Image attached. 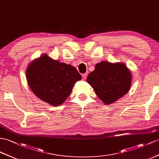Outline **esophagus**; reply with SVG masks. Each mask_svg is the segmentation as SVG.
Segmentation results:
<instances>
[{
  "instance_id": "obj_1",
  "label": "esophagus",
  "mask_w": 159,
  "mask_h": 159,
  "mask_svg": "<svg viewBox=\"0 0 159 159\" xmlns=\"http://www.w3.org/2000/svg\"><path fill=\"white\" fill-rule=\"evenodd\" d=\"M87 75H88V73H84V74H82V77L84 80H86V77H87Z\"/></svg>"
}]
</instances>
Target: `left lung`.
Instances as JSON below:
<instances>
[{"label":"left lung","mask_w":159,"mask_h":159,"mask_svg":"<svg viewBox=\"0 0 159 159\" xmlns=\"http://www.w3.org/2000/svg\"><path fill=\"white\" fill-rule=\"evenodd\" d=\"M87 82L106 104L113 103L128 92L131 83V72L123 63L102 61L87 77Z\"/></svg>","instance_id":"1"}]
</instances>
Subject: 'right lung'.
Wrapping results in <instances>:
<instances>
[{
  "label": "right lung",
  "instance_id": "1",
  "mask_svg": "<svg viewBox=\"0 0 159 159\" xmlns=\"http://www.w3.org/2000/svg\"><path fill=\"white\" fill-rule=\"evenodd\" d=\"M26 77L35 95L53 106L63 103L76 82L82 80L77 69L43 55L30 64Z\"/></svg>",
  "mask_w": 159,
  "mask_h": 159
}]
</instances>
